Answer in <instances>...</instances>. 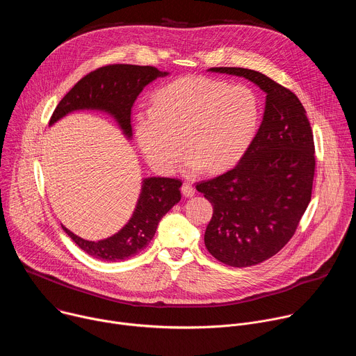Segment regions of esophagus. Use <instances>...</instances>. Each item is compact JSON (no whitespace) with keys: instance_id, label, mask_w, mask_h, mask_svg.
Segmentation results:
<instances>
[{"instance_id":"1","label":"esophagus","mask_w":356,"mask_h":356,"mask_svg":"<svg viewBox=\"0 0 356 356\" xmlns=\"http://www.w3.org/2000/svg\"><path fill=\"white\" fill-rule=\"evenodd\" d=\"M181 193L184 197H193L195 194V188L190 181H184L181 186Z\"/></svg>"}]
</instances>
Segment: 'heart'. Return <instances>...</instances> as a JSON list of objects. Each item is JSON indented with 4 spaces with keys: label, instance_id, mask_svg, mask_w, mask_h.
<instances>
[{
    "label": "heart",
    "instance_id": "b5f03b06",
    "mask_svg": "<svg viewBox=\"0 0 356 356\" xmlns=\"http://www.w3.org/2000/svg\"><path fill=\"white\" fill-rule=\"evenodd\" d=\"M259 121L261 101L250 87L188 76L159 88L152 107L138 111L135 135L149 163L163 173L177 166L183 143L187 170H221L242 158Z\"/></svg>",
    "mask_w": 356,
    "mask_h": 356
}]
</instances>
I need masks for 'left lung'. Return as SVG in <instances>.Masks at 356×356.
Listing matches in <instances>:
<instances>
[{"label":"left lung","mask_w":356,"mask_h":356,"mask_svg":"<svg viewBox=\"0 0 356 356\" xmlns=\"http://www.w3.org/2000/svg\"><path fill=\"white\" fill-rule=\"evenodd\" d=\"M210 70L245 77L266 92L264 121L239 163L195 184L213 204L209 252L228 266H253L291 239L312 200L313 129L297 95L270 77L242 67Z\"/></svg>","instance_id":"8db88e82"}]
</instances>
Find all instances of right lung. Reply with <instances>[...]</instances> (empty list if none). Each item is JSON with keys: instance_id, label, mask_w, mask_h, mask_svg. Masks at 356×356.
Instances as JSON below:
<instances>
[{"instance_id": "add662e5", "label": "right lung", "mask_w": 356, "mask_h": 356, "mask_svg": "<svg viewBox=\"0 0 356 356\" xmlns=\"http://www.w3.org/2000/svg\"><path fill=\"white\" fill-rule=\"evenodd\" d=\"M168 73L154 66L108 65L98 67L62 98L49 124L52 125L76 110H101L115 117L124 132L131 136V108L146 84ZM180 179L149 177L143 180L136 209L128 224L115 235L103 241H86L67 228L65 232L90 257L107 262L128 259L145 249L154 238L162 217L180 201Z\"/></svg>"}]
</instances>
